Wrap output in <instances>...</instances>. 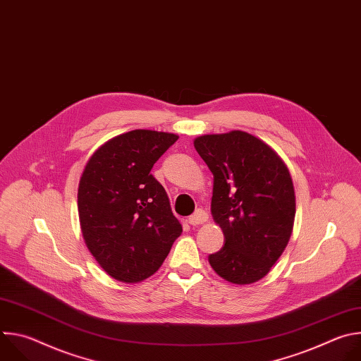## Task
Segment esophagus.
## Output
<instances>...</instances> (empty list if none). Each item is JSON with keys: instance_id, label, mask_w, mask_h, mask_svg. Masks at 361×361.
Masks as SVG:
<instances>
[{"instance_id": "esophagus-1", "label": "esophagus", "mask_w": 361, "mask_h": 361, "mask_svg": "<svg viewBox=\"0 0 361 361\" xmlns=\"http://www.w3.org/2000/svg\"><path fill=\"white\" fill-rule=\"evenodd\" d=\"M209 220V214L205 213L204 210H197L192 216L188 217V223L191 226H198V224H204L205 221Z\"/></svg>"}]
</instances>
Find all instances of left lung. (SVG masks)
Masks as SVG:
<instances>
[{"mask_svg":"<svg viewBox=\"0 0 361 361\" xmlns=\"http://www.w3.org/2000/svg\"><path fill=\"white\" fill-rule=\"evenodd\" d=\"M214 176L212 216L226 244L212 255L226 281L262 280L286 250L295 217V194L287 164L262 138L241 130L194 138Z\"/></svg>","mask_w":361,"mask_h":361,"instance_id":"left-lung-1","label":"left lung"}]
</instances>
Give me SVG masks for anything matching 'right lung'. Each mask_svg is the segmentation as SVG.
Listing matches in <instances>:
<instances>
[{
  "instance_id": "obj_1",
  "label": "right lung",
  "mask_w": 361,
  "mask_h": 361,
  "mask_svg": "<svg viewBox=\"0 0 361 361\" xmlns=\"http://www.w3.org/2000/svg\"><path fill=\"white\" fill-rule=\"evenodd\" d=\"M177 134L133 130L99 145L78 183L82 238L113 279L134 284L164 263L183 227L164 187L149 171Z\"/></svg>"
}]
</instances>
